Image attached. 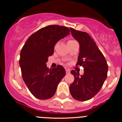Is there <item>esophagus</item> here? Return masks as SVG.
<instances>
[{
	"label": "esophagus",
	"instance_id": "obj_1",
	"mask_svg": "<svg viewBox=\"0 0 122 122\" xmlns=\"http://www.w3.org/2000/svg\"><path fill=\"white\" fill-rule=\"evenodd\" d=\"M66 74H69L70 73V71L68 70V69H66Z\"/></svg>",
	"mask_w": 122,
	"mask_h": 122
}]
</instances>
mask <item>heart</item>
<instances>
[{"instance_id":"b5f03b06","label":"heart","mask_w":122,"mask_h":122,"mask_svg":"<svg viewBox=\"0 0 122 122\" xmlns=\"http://www.w3.org/2000/svg\"><path fill=\"white\" fill-rule=\"evenodd\" d=\"M74 40H70V41H68V42H71V41H73Z\"/></svg>"}]
</instances>
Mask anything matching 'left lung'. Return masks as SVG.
Wrapping results in <instances>:
<instances>
[{"label":"left lung","mask_w":122,"mask_h":122,"mask_svg":"<svg viewBox=\"0 0 122 122\" xmlns=\"http://www.w3.org/2000/svg\"><path fill=\"white\" fill-rule=\"evenodd\" d=\"M72 36L79 42L80 53L76 66L84 68V74L80 76L75 70L71 71L74 81L70 86V92L74 99L86 101L100 90L107 76L108 65L90 35L85 32L70 28Z\"/></svg>","instance_id":"left-lung-1"}]
</instances>
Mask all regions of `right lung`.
<instances>
[{"label":"right lung","instance_id":"obj_1","mask_svg":"<svg viewBox=\"0 0 122 122\" xmlns=\"http://www.w3.org/2000/svg\"><path fill=\"white\" fill-rule=\"evenodd\" d=\"M69 34L67 27L47 26L32 34L22 48L19 60L22 76L30 93L38 99L52 97L66 75L62 66L49 69L46 63L54 54L55 44Z\"/></svg>","mask_w":122,"mask_h":122}]
</instances>
